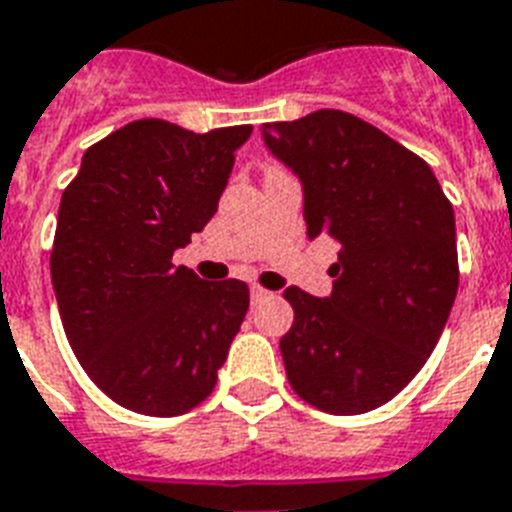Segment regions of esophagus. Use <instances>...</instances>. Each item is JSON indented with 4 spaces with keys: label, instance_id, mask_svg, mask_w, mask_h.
<instances>
[{
    "label": "esophagus",
    "instance_id": "esophagus-1",
    "mask_svg": "<svg viewBox=\"0 0 512 512\" xmlns=\"http://www.w3.org/2000/svg\"><path fill=\"white\" fill-rule=\"evenodd\" d=\"M249 297H252V303H260V300H265V297H268V289L252 287L249 289Z\"/></svg>",
    "mask_w": 512,
    "mask_h": 512
}]
</instances>
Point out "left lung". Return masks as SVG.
<instances>
[{
  "mask_svg": "<svg viewBox=\"0 0 512 512\" xmlns=\"http://www.w3.org/2000/svg\"><path fill=\"white\" fill-rule=\"evenodd\" d=\"M303 185L308 239L340 241L332 295L284 289L295 324L279 348L297 396L364 414L412 382L452 311L460 268L454 209L420 156L345 111L260 127Z\"/></svg>",
  "mask_w": 512,
  "mask_h": 512,
  "instance_id": "left-lung-1",
  "label": "left lung"
}]
</instances>
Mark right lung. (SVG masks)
Segmentation results:
<instances>
[{
	"instance_id": "1",
	"label": "right lung",
	"mask_w": 512,
	"mask_h": 512,
	"mask_svg": "<svg viewBox=\"0 0 512 512\" xmlns=\"http://www.w3.org/2000/svg\"><path fill=\"white\" fill-rule=\"evenodd\" d=\"M249 135L138 119L87 148L63 191L50 257L60 319L84 372L124 409L177 417L215 388L249 287L201 281L172 255L212 220Z\"/></svg>"
}]
</instances>
